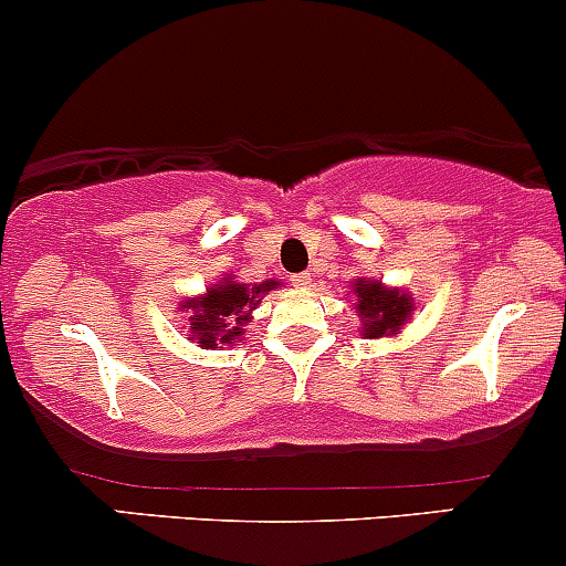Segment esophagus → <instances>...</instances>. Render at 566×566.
I'll return each instance as SVG.
<instances>
[{"instance_id": "34e87169", "label": "esophagus", "mask_w": 566, "mask_h": 566, "mask_svg": "<svg viewBox=\"0 0 566 566\" xmlns=\"http://www.w3.org/2000/svg\"><path fill=\"white\" fill-rule=\"evenodd\" d=\"M293 284H295V287H301V290H308V287H312V276H308V273H295Z\"/></svg>"}]
</instances>
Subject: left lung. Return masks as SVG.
Masks as SVG:
<instances>
[{"label":"left lung","instance_id":"8db88e82","mask_svg":"<svg viewBox=\"0 0 566 566\" xmlns=\"http://www.w3.org/2000/svg\"><path fill=\"white\" fill-rule=\"evenodd\" d=\"M349 290L355 295V312H358L360 333L366 338L398 336L418 306L409 290L390 287L371 276L355 279L349 282Z\"/></svg>","mask_w":566,"mask_h":566}]
</instances>
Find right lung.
Segmentation results:
<instances>
[{"label":"right lung","mask_w":566,"mask_h":566,"mask_svg":"<svg viewBox=\"0 0 566 566\" xmlns=\"http://www.w3.org/2000/svg\"><path fill=\"white\" fill-rule=\"evenodd\" d=\"M279 287H282L279 279L243 284L233 273H224L217 284L206 287V293L178 303L187 342L198 344L200 349H219L224 344L230 347V344L243 342L247 325L252 323V312L271 290Z\"/></svg>","instance_id":"add662e5"}]
</instances>
